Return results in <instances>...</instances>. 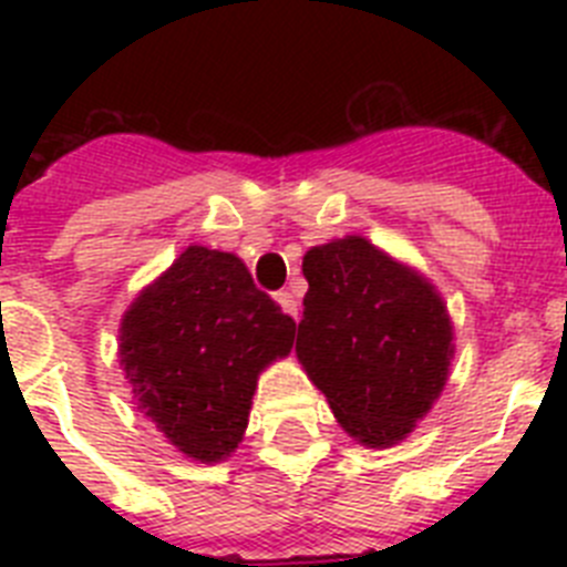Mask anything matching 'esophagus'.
<instances>
[{
	"label": "esophagus",
	"mask_w": 567,
	"mask_h": 567,
	"mask_svg": "<svg viewBox=\"0 0 567 567\" xmlns=\"http://www.w3.org/2000/svg\"><path fill=\"white\" fill-rule=\"evenodd\" d=\"M275 300H278L284 312L292 315V318H298V300H295V295L289 292V289H280V292L275 295Z\"/></svg>",
	"instance_id": "esophagus-1"
}]
</instances>
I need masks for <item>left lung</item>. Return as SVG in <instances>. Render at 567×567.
Returning a JSON list of instances; mask_svg holds the SVG:
<instances>
[{"label":"left lung","mask_w":567,"mask_h":567,"mask_svg":"<svg viewBox=\"0 0 567 567\" xmlns=\"http://www.w3.org/2000/svg\"><path fill=\"white\" fill-rule=\"evenodd\" d=\"M303 372L338 423L369 449L412 434L449 380L454 327L437 289L360 235L303 255Z\"/></svg>","instance_id":"left-lung-1"}]
</instances>
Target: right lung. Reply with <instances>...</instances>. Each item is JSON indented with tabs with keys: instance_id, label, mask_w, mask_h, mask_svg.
Masks as SVG:
<instances>
[{
	"instance_id": "1",
	"label": "right lung",
	"mask_w": 567,
	"mask_h": 567,
	"mask_svg": "<svg viewBox=\"0 0 567 567\" xmlns=\"http://www.w3.org/2000/svg\"><path fill=\"white\" fill-rule=\"evenodd\" d=\"M118 340L144 417L187 457L221 463L247 432L258 374L292 352L295 320L238 255L193 244L130 303Z\"/></svg>"
}]
</instances>
